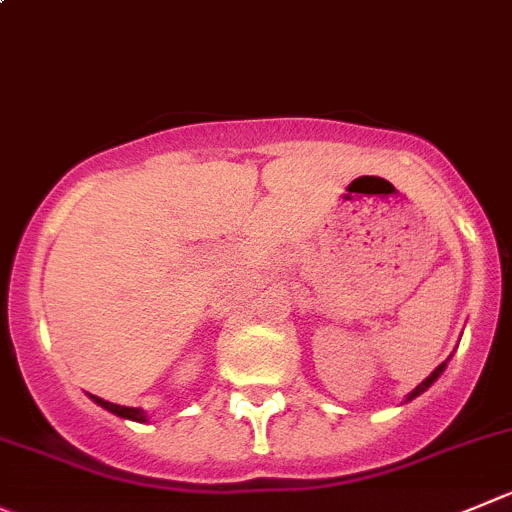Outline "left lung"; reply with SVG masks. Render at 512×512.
<instances>
[{
  "mask_svg": "<svg viewBox=\"0 0 512 512\" xmlns=\"http://www.w3.org/2000/svg\"><path fill=\"white\" fill-rule=\"evenodd\" d=\"M447 362H450V359H447ZM447 362H442V364H440V367H437V369H435V372H432V374H430V377H427V379H422V382H420V384H417V387H415V389H412V392H410V394H407V397H405V402H412V399H415V397H420V394H422V392H427V389H430V387H432V384H435V382H437V379H440V374H442V372H445V369H447Z\"/></svg>",
  "mask_w": 512,
  "mask_h": 512,
  "instance_id": "obj_1",
  "label": "left lung"
}]
</instances>
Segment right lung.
Masks as SVG:
<instances>
[{"label": "right lung", "mask_w": 512, "mask_h": 512, "mask_svg": "<svg viewBox=\"0 0 512 512\" xmlns=\"http://www.w3.org/2000/svg\"><path fill=\"white\" fill-rule=\"evenodd\" d=\"M90 399L95 402V405H100L102 410L113 412V415L123 417V420H133V422H148V415H145L140 407H123V405H113V402H105V399L95 397V394H90Z\"/></svg>", "instance_id": "obj_1"}]
</instances>
